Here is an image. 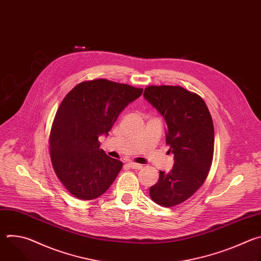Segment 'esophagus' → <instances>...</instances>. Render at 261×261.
<instances>
[{
    "instance_id": "34e87169",
    "label": "esophagus",
    "mask_w": 261,
    "mask_h": 261,
    "mask_svg": "<svg viewBox=\"0 0 261 261\" xmlns=\"http://www.w3.org/2000/svg\"><path fill=\"white\" fill-rule=\"evenodd\" d=\"M128 165H129L132 169H140V168H142V165L137 164V163H134V162H129Z\"/></svg>"
}]
</instances>
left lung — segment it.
Instances as JSON below:
<instances>
[{
  "label": "left lung",
  "mask_w": 261,
  "mask_h": 261,
  "mask_svg": "<svg viewBox=\"0 0 261 261\" xmlns=\"http://www.w3.org/2000/svg\"><path fill=\"white\" fill-rule=\"evenodd\" d=\"M143 97L165 120L166 144L174 156L172 170H160L150 196L160 205L173 206L191 197L207 176L214 154L213 120L204 101L181 87H147Z\"/></svg>",
  "instance_id": "1"
}]
</instances>
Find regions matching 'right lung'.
<instances>
[{"label":"right lung","instance_id":"right-lung-1","mask_svg":"<svg viewBox=\"0 0 261 261\" xmlns=\"http://www.w3.org/2000/svg\"><path fill=\"white\" fill-rule=\"evenodd\" d=\"M142 91L96 80L77 85L64 98L53 123L49 150L54 169L72 195L95 199L114 182L123 162L107 156L98 138L108 135L125 107Z\"/></svg>","mask_w":261,"mask_h":261}]
</instances>
